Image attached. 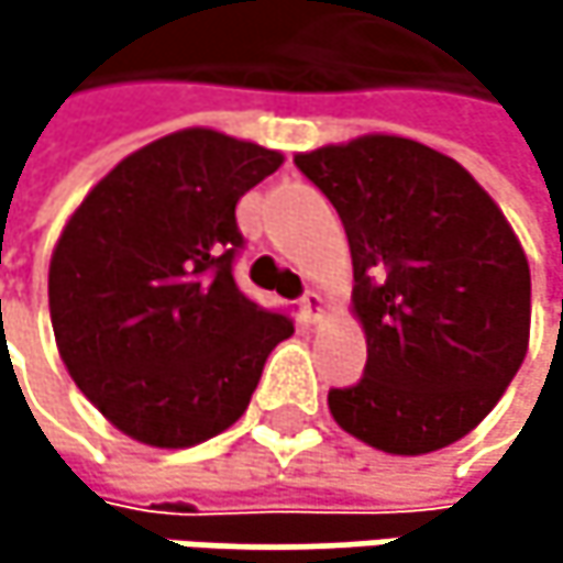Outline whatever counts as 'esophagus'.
Wrapping results in <instances>:
<instances>
[{"instance_id": "obj_1", "label": "esophagus", "mask_w": 563, "mask_h": 563, "mask_svg": "<svg viewBox=\"0 0 563 563\" xmlns=\"http://www.w3.org/2000/svg\"><path fill=\"white\" fill-rule=\"evenodd\" d=\"M299 312H302V319H306V322H316V319H319V312H322V296H319V292H312V289H306V292H302V299H299Z\"/></svg>"}]
</instances>
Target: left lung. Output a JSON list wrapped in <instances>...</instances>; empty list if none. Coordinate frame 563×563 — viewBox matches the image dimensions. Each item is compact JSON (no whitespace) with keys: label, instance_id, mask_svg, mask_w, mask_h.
Returning <instances> with one entry per match:
<instances>
[{"label":"left lung","instance_id":"8db88e82","mask_svg":"<svg viewBox=\"0 0 563 563\" xmlns=\"http://www.w3.org/2000/svg\"><path fill=\"white\" fill-rule=\"evenodd\" d=\"M292 163L345 224L368 339L362 382L329 391L335 423L394 456L456 443L528 352L531 274L506 214L456 159L404 136Z\"/></svg>","mask_w":563,"mask_h":563}]
</instances>
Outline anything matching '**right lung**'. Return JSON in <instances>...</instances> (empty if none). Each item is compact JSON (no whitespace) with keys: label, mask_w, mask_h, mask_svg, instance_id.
Returning <instances> with one entry per match:
<instances>
[{"label":"right lung","mask_w":563,"mask_h":563,"mask_svg":"<svg viewBox=\"0 0 563 563\" xmlns=\"http://www.w3.org/2000/svg\"><path fill=\"white\" fill-rule=\"evenodd\" d=\"M283 156L181 130L126 156L70 221L48 271L57 352L87 400L150 446H195L251 404L292 322L234 283V208Z\"/></svg>","instance_id":"1"}]
</instances>
